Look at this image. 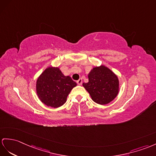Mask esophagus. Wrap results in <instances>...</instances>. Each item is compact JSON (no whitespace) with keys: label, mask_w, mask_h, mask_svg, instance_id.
I'll return each mask as SVG.
<instances>
[{"label":"esophagus","mask_w":156,"mask_h":156,"mask_svg":"<svg viewBox=\"0 0 156 156\" xmlns=\"http://www.w3.org/2000/svg\"><path fill=\"white\" fill-rule=\"evenodd\" d=\"M82 83H83V81H82V79H79V80L77 81V83L79 85H82Z\"/></svg>","instance_id":"esophagus-1"}]
</instances>
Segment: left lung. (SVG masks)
Listing matches in <instances>:
<instances>
[{
    "label": "left lung",
    "instance_id": "obj_1",
    "mask_svg": "<svg viewBox=\"0 0 156 156\" xmlns=\"http://www.w3.org/2000/svg\"><path fill=\"white\" fill-rule=\"evenodd\" d=\"M88 78L89 82L83 83V86L96 103L107 105L119 94V79L112 70L105 66L93 67L89 72Z\"/></svg>",
    "mask_w": 156,
    "mask_h": 156
}]
</instances>
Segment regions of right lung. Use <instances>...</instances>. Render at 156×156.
<instances>
[{"label":"right lung","instance_id":"1","mask_svg":"<svg viewBox=\"0 0 156 156\" xmlns=\"http://www.w3.org/2000/svg\"><path fill=\"white\" fill-rule=\"evenodd\" d=\"M77 83L65 76L58 67H48L36 81V94L48 107L58 108L66 103L67 97Z\"/></svg>","mask_w":156,"mask_h":156}]
</instances>
